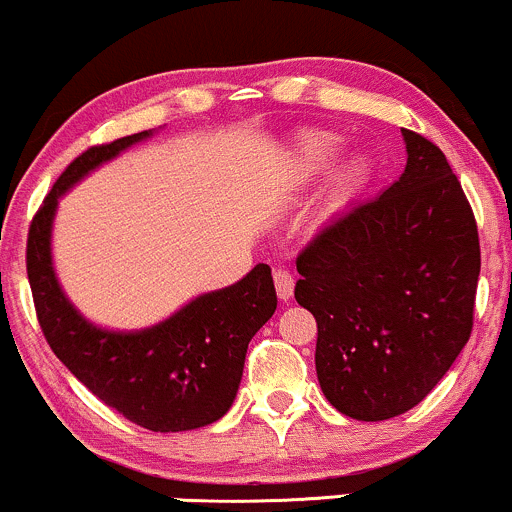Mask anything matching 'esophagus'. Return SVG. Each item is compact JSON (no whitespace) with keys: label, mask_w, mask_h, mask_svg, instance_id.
<instances>
[{"label":"esophagus","mask_w":512,"mask_h":512,"mask_svg":"<svg viewBox=\"0 0 512 512\" xmlns=\"http://www.w3.org/2000/svg\"><path fill=\"white\" fill-rule=\"evenodd\" d=\"M274 286H277V296L282 301H289L294 294V274L286 272V269H277L274 272Z\"/></svg>","instance_id":"34e87169"}]
</instances>
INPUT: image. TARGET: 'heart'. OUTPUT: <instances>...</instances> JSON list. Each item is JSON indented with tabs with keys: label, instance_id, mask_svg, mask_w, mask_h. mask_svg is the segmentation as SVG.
<instances>
[{
	"label": "heart",
	"instance_id": "b5f03b06",
	"mask_svg": "<svg viewBox=\"0 0 512 512\" xmlns=\"http://www.w3.org/2000/svg\"><path fill=\"white\" fill-rule=\"evenodd\" d=\"M340 140L335 136H325V133H311L299 143L296 150V170H299L301 179H313L316 174L325 172L333 162V157L338 155ZM369 179V162L364 157H352L338 174V182H335V194L340 199H350L359 189L367 184Z\"/></svg>",
	"mask_w": 512,
	"mask_h": 512
}]
</instances>
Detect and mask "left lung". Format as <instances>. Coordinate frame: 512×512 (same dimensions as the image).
<instances>
[{
  "label": "left lung",
  "instance_id": "1",
  "mask_svg": "<svg viewBox=\"0 0 512 512\" xmlns=\"http://www.w3.org/2000/svg\"><path fill=\"white\" fill-rule=\"evenodd\" d=\"M406 172L318 230L294 296L318 323L325 398L355 420L411 411L469 342L479 228L445 153L403 128Z\"/></svg>",
  "mask_w": 512,
  "mask_h": 512
}]
</instances>
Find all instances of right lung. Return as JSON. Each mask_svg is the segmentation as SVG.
Listing matches in <instances>:
<instances>
[{
	"label": "right lung",
	"instance_id": "1",
	"mask_svg": "<svg viewBox=\"0 0 512 512\" xmlns=\"http://www.w3.org/2000/svg\"><path fill=\"white\" fill-rule=\"evenodd\" d=\"M148 136L143 131L92 145L65 167L28 228L26 274L38 325L55 357L131 423L153 432H182L213 423L233 403L247 345L277 308L272 269L257 265L238 284L199 296L148 330L111 333L72 308L50 262V226L60 196Z\"/></svg>",
	"mask_w": 512,
	"mask_h": 512
}]
</instances>
